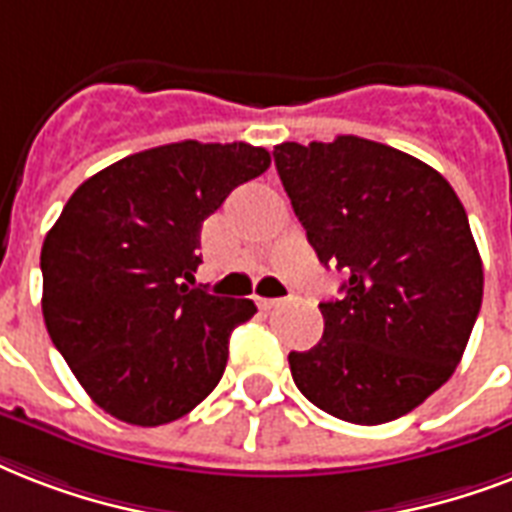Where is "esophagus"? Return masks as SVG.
Returning <instances> with one entry per match:
<instances>
[{"instance_id": "esophagus-1", "label": "esophagus", "mask_w": 512, "mask_h": 512, "mask_svg": "<svg viewBox=\"0 0 512 512\" xmlns=\"http://www.w3.org/2000/svg\"><path fill=\"white\" fill-rule=\"evenodd\" d=\"M259 304L264 307V310H275V307L283 304V299H259Z\"/></svg>"}]
</instances>
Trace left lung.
<instances>
[{
  "label": "left lung",
  "instance_id": "1",
  "mask_svg": "<svg viewBox=\"0 0 512 512\" xmlns=\"http://www.w3.org/2000/svg\"><path fill=\"white\" fill-rule=\"evenodd\" d=\"M275 168L320 264L344 269L323 339L291 352L301 395L352 425L414 411L462 360L483 264L446 178L368 138L275 146Z\"/></svg>",
  "mask_w": 512,
  "mask_h": 512
}]
</instances>
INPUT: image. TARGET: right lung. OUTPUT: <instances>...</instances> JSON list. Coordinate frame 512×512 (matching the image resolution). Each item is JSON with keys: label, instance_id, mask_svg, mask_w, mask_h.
I'll use <instances>...</instances> for the list:
<instances>
[{"label": "right lung", "instance_id": "obj_1", "mask_svg": "<svg viewBox=\"0 0 512 512\" xmlns=\"http://www.w3.org/2000/svg\"><path fill=\"white\" fill-rule=\"evenodd\" d=\"M267 149L178 141L130 154L71 194L42 245V315L106 414L157 427L219 384L251 299L192 288L202 221L269 168Z\"/></svg>", "mask_w": 512, "mask_h": 512}]
</instances>
